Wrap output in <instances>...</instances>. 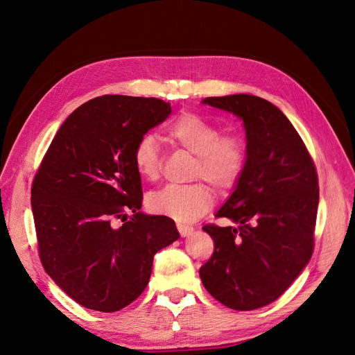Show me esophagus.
<instances>
[{"label":"esophagus","mask_w":355,"mask_h":355,"mask_svg":"<svg viewBox=\"0 0 355 355\" xmlns=\"http://www.w3.org/2000/svg\"><path fill=\"white\" fill-rule=\"evenodd\" d=\"M178 230H179L182 237H188V235L194 232V227H191V225H187V223H182V222L178 223Z\"/></svg>","instance_id":"1"}]
</instances>
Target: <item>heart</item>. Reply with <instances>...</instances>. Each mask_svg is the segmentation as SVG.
<instances>
[{
    "instance_id": "heart-1",
    "label": "heart",
    "mask_w": 355,
    "mask_h": 355,
    "mask_svg": "<svg viewBox=\"0 0 355 355\" xmlns=\"http://www.w3.org/2000/svg\"><path fill=\"white\" fill-rule=\"evenodd\" d=\"M167 136L176 145L197 155L192 179H204L216 189L227 191L237 185L247 151L243 139L235 135L219 136L218 127L197 114L185 112L167 127ZM133 164L139 175L154 180L159 175V155L153 135L139 137L133 148ZM148 209L155 214L179 222H192L207 213L213 204L211 191L204 184L187 187L167 185L149 194Z\"/></svg>"
}]
</instances>
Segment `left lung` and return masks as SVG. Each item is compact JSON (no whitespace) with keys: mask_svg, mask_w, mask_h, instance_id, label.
<instances>
[{"mask_svg":"<svg viewBox=\"0 0 355 355\" xmlns=\"http://www.w3.org/2000/svg\"><path fill=\"white\" fill-rule=\"evenodd\" d=\"M201 103L243 121L247 161L232 194L216 211L234 227H202L214 252L200 277L222 305L252 311L280 297L311 259L317 171L295 127L271 102L230 94Z\"/></svg>","mask_w":355,"mask_h":355,"instance_id":"left-lung-1","label":"left lung"}]
</instances>
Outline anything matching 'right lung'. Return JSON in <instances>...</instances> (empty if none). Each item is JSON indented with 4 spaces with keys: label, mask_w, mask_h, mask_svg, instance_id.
Instances as JSON below:
<instances>
[{
    "label": "right lung",
    "mask_w": 355,
    "mask_h": 355,
    "mask_svg": "<svg viewBox=\"0 0 355 355\" xmlns=\"http://www.w3.org/2000/svg\"><path fill=\"white\" fill-rule=\"evenodd\" d=\"M170 112L155 98H94L67 118L42 158L31 189L40 259L85 308L115 313L130 305L149 283L154 254L179 239L173 219L141 211L132 159L139 137Z\"/></svg>",
    "instance_id": "obj_1"
}]
</instances>
